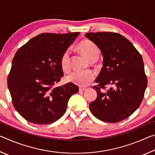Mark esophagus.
<instances>
[{"mask_svg": "<svg viewBox=\"0 0 155 155\" xmlns=\"http://www.w3.org/2000/svg\"><path fill=\"white\" fill-rule=\"evenodd\" d=\"M87 90V89H86L85 87H80V88H79V91H85V90Z\"/></svg>", "mask_w": 155, "mask_h": 155, "instance_id": "esophagus-1", "label": "esophagus"}]
</instances>
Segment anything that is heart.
I'll return each mask as SVG.
<instances>
[{
	"instance_id": "heart-1",
	"label": "heart",
	"mask_w": 155,
	"mask_h": 155,
	"mask_svg": "<svg viewBox=\"0 0 155 155\" xmlns=\"http://www.w3.org/2000/svg\"><path fill=\"white\" fill-rule=\"evenodd\" d=\"M78 49L81 53L88 61L92 62L98 59L100 54V50L95 44L90 40H83L78 44ZM60 65L64 72H69L71 69L70 64V52L69 50L65 51L62 54L60 59ZM96 77L95 73L92 71L78 72L75 71L67 76L68 82L76 84L81 87H85L92 82Z\"/></svg>"
}]
</instances>
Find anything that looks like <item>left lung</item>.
Wrapping results in <instances>:
<instances>
[{
  "label": "left lung",
  "instance_id": "left-lung-1",
  "mask_svg": "<svg viewBox=\"0 0 155 155\" xmlns=\"http://www.w3.org/2000/svg\"><path fill=\"white\" fill-rule=\"evenodd\" d=\"M103 57V66L93 88L98 92L90 104L92 114L103 122L127 118L140 107L148 84L142 57L130 41L117 33H85ZM107 84L114 86L107 92Z\"/></svg>",
  "mask_w": 155,
  "mask_h": 155
}]
</instances>
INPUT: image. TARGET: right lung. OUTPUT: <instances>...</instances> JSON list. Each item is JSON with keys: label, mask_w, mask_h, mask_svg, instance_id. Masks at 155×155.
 Here are the masks:
<instances>
[{"label": "right lung", "mask_w": 155, "mask_h": 155, "mask_svg": "<svg viewBox=\"0 0 155 155\" xmlns=\"http://www.w3.org/2000/svg\"><path fill=\"white\" fill-rule=\"evenodd\" d=\"M79 33H44L17 51L7 85L13 105L27 121L41 125L57 121L65 114L71 96L78 92L72 83L54 86L64 76L62 54Z\"/></svg>", "instance_id": "obj_1"}]
</instances>
